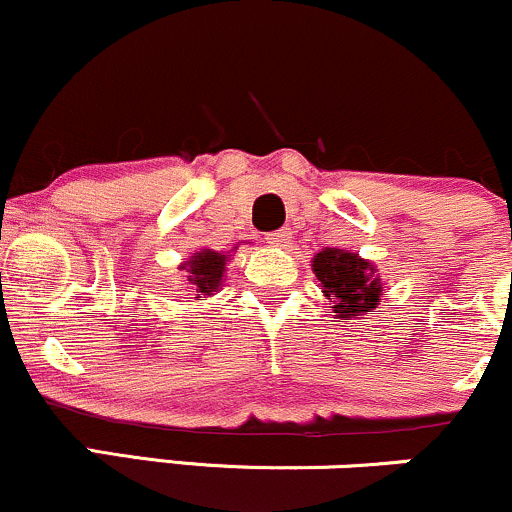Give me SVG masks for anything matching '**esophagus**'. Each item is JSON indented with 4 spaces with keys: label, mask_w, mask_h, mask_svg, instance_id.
Returning <instances> with one entry per match:
<instances>
[{
    "label": "esophagus",
    "mask_w": 512,
    "mask_h": 512,
    "mask_svg": "<svg viewBox=\"0 0 512 512\" xmlns=\"http://www.w3.org/2000/svg\"><path fill=\"white\" fill-rule=\"evenodd\" d=\"M291 228H279V231H272L267 236V243L274 245V248H286L291 243Z\"/></svg>",
    "instance_id": "34e87169"
}]
</instances>
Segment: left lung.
<instances>
[{
    "label": "left lung",
    "mask_w": 512,
    "mask_h": 512,
    "mask_svg": "<svg viewBox=\"0 0 512 512\" xmlns=\"http://www.w3.org/2000/svg\"><path fill=\"white\" fill-rule=\"evenodd\" d=\"M313 272L337 317L349 320L351 315L373 313L378 308L383 286L378 276H373V264L361 260L354 252L334 248L317 252Z\"/></svg>",
    "instance_id": "left-lung-1"
}]
</instances>
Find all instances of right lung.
I'll list each match as a JSON object with an SVG mask.
<instances>
[{
  "label": "right lung",
  "instance_id": "right-lung-1",
  "mask_svg": "<svg viewBox=\"0 0 512 512\" xmlns=\"http://www.w3.org/2000/svg\"><path fill=\"white\" fill-rule=\"evenodd\" d=\"M187 267V281H190V289L195 291L197 301L211 296L214 291H219L223 272H226V255L214 250L195 252Z\"/></svg>",
  "mask_w": 512,
  "mask_h": 512
}]
</instances>
